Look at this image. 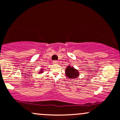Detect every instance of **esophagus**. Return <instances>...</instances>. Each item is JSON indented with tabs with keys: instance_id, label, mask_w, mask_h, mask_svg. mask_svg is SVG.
Returning <instances> with one entry per match:
<instances>
[{
	"instance_id": "34e87169",
	"label": "esophagus",
	"mask_w": 120,
	"mask_h": 120,
	"mask_svg": "<svg viewBox=\"0 0 120 120\" xmlns=\"http://www.w3.org/2000/svg\"><path fill=\"white\" fill-rule=\"evenodd\" d=\"M53 64H59V62H58L57 61H56V60H54V61H53Z\"/></svg>"
}]
</instances>
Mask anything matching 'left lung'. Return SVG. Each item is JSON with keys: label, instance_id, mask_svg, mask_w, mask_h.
Instances as JSON below:
<instances>
[{"label": "left lung", "instance_id": "left-lung-1", "mask_svg": "<svg viewBox=\"0 0 120 120\" xmlns=\"http://www.w3.org/2000/svg\"><path fill=\"white\" fill-rule=\"evenodd\" d=\"M65 75L68 78L70 79H77V77L79 76V72L77 69L73 67H72L71 65H69L67 66L65 69Z\"/></svg>", "mask_w": 120, "mask_h": 120}]
</instances>
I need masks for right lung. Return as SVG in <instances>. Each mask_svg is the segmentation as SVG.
<instances>
[{"label": "right lung", "mask_w": 120, "mask_h": 120, "mask_svg": "<svg viewBox=\"0 0 120 120\" xmlns=\"http://www.w3.org/2000/svg\"><path fill=\"white\" fill-rule=\"evenodd\" d=\"M44 69H41L40 71H39V74H41V73H43V72H44Z\"/></svg>", "instance_id": "1"}]
</instances>
